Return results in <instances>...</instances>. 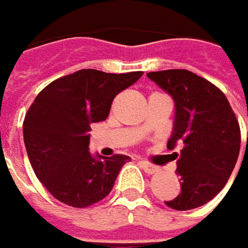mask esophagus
I'll return each mask as SVG.
<instances>
[{"mask_svg":"<svg viewBox=\"0 0 248 248\" xmlns=\"http://www.w3.org/2000/svg\"><path fill=\"white\" fill-rule=\"evenodd\" d=\"M140 164L143 167V170L149 174H154V173H158L159 171V167L158 166H154L151 164V162H147V161H140Z\"/></svg>","mask_w":248,"mask_h":248,"instance_id":"obj_1","label":"esophagus"}]
</instances>
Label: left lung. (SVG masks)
I'll return each mask as SVG.
<instances>
[{
    "label": "left lung",
    "mask_w": 248,
    "mask_h": 248,
    "mask_svg": "<svg viewBox=\"0 0 248 248\" xmlns=\"http://www.w3.org/2000/svg\"><path fill=\"white\" fill-rule=\"evenodd\" d=\"M147 77L174 101V128L167 147L182 146L179 154H171L178 158L181 193L166 205L176 211L199 208L231 178L241 147L239 123L224 93L190 70L169 69Z\"/></svg>",
    "instance_id": "1"
}]
</instances>
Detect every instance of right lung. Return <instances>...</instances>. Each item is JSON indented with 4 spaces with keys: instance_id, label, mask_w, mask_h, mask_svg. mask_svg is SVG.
<instances>
[{
    "instance_id": "1",
    "label": "right lung",
    "mask_w": 248,
    "mask_h": 248,
    "mask_svg": "<svg viewBox=\"0 0 248 248\" xmlns=\"http://www.w3.org/2000/svg\"><path fill=\"white\" fill-rule=\"evenodd\" d=\"M143 72L107 74L81 69L48 84L24 119V143L39 181L62 203L87 208L113 190L131 158H94L89 152L90 125L108 117L117 93Z\"/></svg>"
}]
</instances>
